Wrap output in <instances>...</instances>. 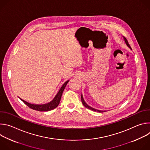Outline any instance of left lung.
Segmentation results:
<instances>
[{"label":"left lung","instance_id":"obj_1","mask_svg":"<svg viewBox=\"0 0 150 150\" xmlns=\"http://www.w3.org/2000/svg\"><path fill=\"white\" fill-rule=\"evenodd\" d=\"M123 40H124V41H125V43H126V46H127L128 47H129L130 49H131V50H132V49H131V47L130 45H129V43H128L127 40H126V38L125 37H123ZM81 101H82V104L85 107V108H88V109H90V110H93V111H94V112H100V113L106 112L105 110H97V109H94V108H92V107L90 106L89 105H88V104L86 103V102H85V101H84V99H83V96H82V94H81Z\"/></svg>","mask_w":150,"mask_h":150}]
</instances>
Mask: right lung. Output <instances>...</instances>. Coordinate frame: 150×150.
Segmentation results:
<instances>
[{
  "instance_id": "right-lung-1",
  "label": "right lung",
  "mask_w": 150,
  "mask_h": 150,
  "mask_svg": "<svg viewBox=\"0 0 150 150\" xmlns=\"http://www.w3.org/2000/svg\"><path fill=\"white\" fill-rule=\"evenodd\" d=\"M69 81V80H68L63 84L62 87L60 88L59 91H58L57 94L55 96L54 98L49 103H47L46 104H31V103H28L27 101H24V100H22L21 98L20 99L22 100L27 105H28L30 108L35 110H37L40 112H45V111H49V110H53L58 106L61 99L62 93L64 91V89L65 88L66 85H67Z\"/></svg>"
}]
</instances>
